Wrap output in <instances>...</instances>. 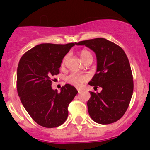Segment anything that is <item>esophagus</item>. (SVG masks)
<instances>
[{"label":"esophagus","mask_w":150,"mask_h":150,"mask_svg":"<svg viewBox=\"0 0 150 150\" xmlns=\"http://www.w3.org/2000/svg\"><path fill=\"white\" fill-rule=\"evenodd\" d=\"M77 91H78V93H81V92H82V90L81 89H79H79H77Z\"/></svg>","instance_id":"obj_1"}]
</instances>
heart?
Returning a JSON list of instances; mask_svg holds the SVG:
<instances>
[{
	"mask_svg": "<svg viewBox=\"0 0 150 150\" xmlns=\"http://www.w3.org/2000/svg\"><path fill=\"white\" fill-rule=\"evenodd\" d=\"M90 52H88V50H82L80 52V58L82 59V60L85 59V57L87 56L88 55H89ZM67 56L64 57L63 60H62V65H64L65 64L66 61H67ZM88 76L86 75V74H79V73H76V72H72L70 74H68L67 76L65 77V80L67 83L69 84L72 85V86H80L85 82H86L88 79Z\"/></svg>",
	"mask_w": 150,
	"mask_h": 150,
	"instance_id": "heart-1",
	"label": "heart"
}]
</instances>
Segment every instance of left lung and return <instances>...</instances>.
Segmentation results:
<instances>
[{
    "label": "left lung",
    "instance_id": "8db88e82",
    "mask_svg": "<svg viewBox=\"0 0 150 150\" xmlns=\"http://www.w3.org/2000/svg\"><path fill=\"white\" fill-rule=\"evenodd\" d=\"M94 52L97 71L88 85L101 87L100 93L89 91L87 102L89 116L95 122L107 125L118 121L126 112L134 89L129 61L124 50L104 38L80 41ZM97 85V87L95 86Z\"/></svg>",
    "mask_w": 150,
    "mask_h": 150
}]
</instances>
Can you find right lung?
<instances>
[{"mask_svg": "<svg viewBox=\"0 0 150 150\" xmlns=\"http://www.w3.org/2000/svg\"><path fill=\"white\" fill-rule=\"evenodd\" d=\"M76 43H42L26 52L17 68V91L30 117L41 126L55 128L68 116L69 104L78 93L70 84L60 92L52 88V77L59 74L62 60Z\"/></svg>", "mask_w": 150, "mask_h": 150, "instance_id": "1", "label": "right lung"}]
</instances>
